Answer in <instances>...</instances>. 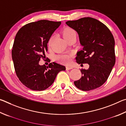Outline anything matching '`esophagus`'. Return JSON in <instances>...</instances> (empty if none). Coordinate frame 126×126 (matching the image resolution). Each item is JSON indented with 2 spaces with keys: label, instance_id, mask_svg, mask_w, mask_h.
<instances>
[{
  "label": "esophagus",
  "instance_id": "34e87169",
  "mask_svg": "<svg viewBox=\"0 0 126 126\" xmlns=\"http://www.w3.org/2000/svg\"><path fill=\"white\" fill-rule=\"evenodd\" d=\"M73 69V68L71 67H69V66H67V67H66V70H70V69Z\"/></svg>",
  "mask_w": 126,
  "mask_h": 126
}]
</instances>
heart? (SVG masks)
<instances>
[{
  "mask_svg": "<svg viewBox=\"0 0 126 126\" xmlns=\"http://www.w3.org/2000/svg\"><path fill=\"white\" fill-rule=\"evenodd\" d=\"M62 34L63 35V37L64 38L66 41L67 39H69L73 36H76V32L74 31L73 29L72 28L69 27H66L62 29ZM53 42V37H50L49 39H48V46L49 47H50L52 46V44ZM71 57L72 54H62L59 55L58 56L56 57L57 60L59 62L64 64H69L71 61Z\"/></svg>",
  "mask_w": 126,
  "mask_h": 126,
  "instance_id": "1",
  "label": "heart"
}]
</instances>
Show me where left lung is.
<instances>
[{
  "label": "left lung",
  "instance_id": "8db88e82",
  "mask_svg": "<svg viewBox=\"0 0 126 126\" xmlns=\"http://www.w3.org/2000/svg\"><path fill=\"white\" fill-rule=\"evenodd\" d=\"M65 23L77 32L83 47L77 53V63L89 65L88 69H81L82 77L74 85L84 91L98 88L106 82L116 62L113 36L103 23L91 17Z\"/></svg>",
  "mask_w": 126,
  "mask_h": 126
}]
</instances>
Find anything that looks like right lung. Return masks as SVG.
I'll return each mask as SVG.
<instances>
[{
    "mask_svg": "<svg viewBox=\"0 0 126 126\" xmlns=\"http://www.w3.org/2000/svg\"><path fill=\"white\" fill-rule=\"evenodd\" d=\"M61 24L46 20L30 23L16 35L12 51L15 71L20 82L32 90H45L59 72L65 70V66L55 62L48 66L39 64L47 52L48 39Z\"/></svg>",
    "mask_w": 126,
    "mask_h": 126,
    "instance_id": "obj_1",
    "label": "right lung"
}]
</instances>
